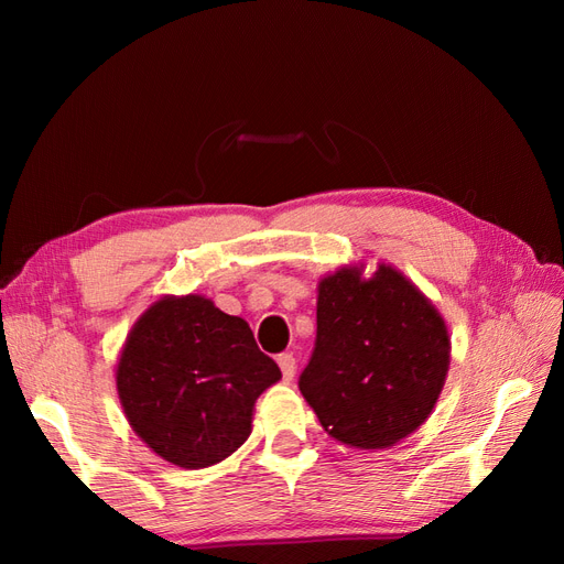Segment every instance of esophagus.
Masks as SVG:
<instances>
[{
    "mask_svg": "<svg viewBox=\"0 0 564 564\" xmlns=\"http://www.w3.org/2000/svg\"><path fill=\"white\" fill-rule=\"evenodd\" d=\"M278 365L282 369V379L284 381H292L294 379V371H296V357L292 352H284L278 357Z\"/></svg>",
    "mask_w": 564,
    "mask_h": 564,
    "instance_id": "obj_1",
    "label": "esophagus"
}]
</instances>
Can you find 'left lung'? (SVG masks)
Masks as SVG:
<instances>
[{"mask_svg":"<svg viewBox=\"0 0 564 564\" xmlns=\"http://www.w3.org/2000/svg\"><path fill=\"white\" fill-rule=\"evenodd\" d=\"M449 334L402 272L340 268L319 282L317 338L299 388L322 429L355 449L395 445L445 386Z\"/></svg>","mask_w":564,"mask_h":564,"instance_id":"obj_1","label":"left lung"}]
</instances>
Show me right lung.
Instances as JSON below:
<instances>
[{
    "mask_svg": "<svg viewBox=\"0 0 564 564\" xmlns=\"http://www.w3.org/2000/svg\"><path fill=\"white\" fill-rule=\"evenodd\" d=\"M280 379L249 324L195 294L150 305L117 365L131 429L181 468L214 466L242 447L256 398Z\"/></svg>",
    "mask_w": 564,
    "mask_h": 564,
    "instance_id": "obj_1",
    "label": "right lung"
}]
</instances>
